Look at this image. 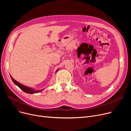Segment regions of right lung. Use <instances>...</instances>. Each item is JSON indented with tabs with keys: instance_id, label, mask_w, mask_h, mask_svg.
I'll return each mask as SVG.
<instances>
[{
	"instance_id": "1",
	"label": "right lung",
	"mask_w": 131,
	"mask_h": 131,
	"mask_svg": "<svg viewBox=\"0 0 131 131\" xmlns=\"http://www.w3.org/2000/svg\"><path fill=\"white\" fill-rule=\"evenodd\" d=\"M59 68L58 69H57L56 71V73L58 71ZM10 78H11V79L12 80L13 83H14L16 85H17L18 87H19L21 90L24 91V92L25 93H29V94H34V93H39V92H40L42 91L43 90H44L43 89H41V90H36V89H34L33 88H31L30 87H29V86H25L21 83H19V82H18L17 81H16L11 76V75H10Z\"/></svg>"
}]
</instances>
